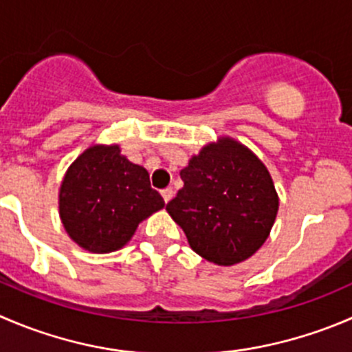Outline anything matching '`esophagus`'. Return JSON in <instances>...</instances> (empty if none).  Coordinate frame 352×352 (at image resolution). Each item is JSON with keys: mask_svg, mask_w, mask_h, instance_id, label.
I'll use <instances>...</instances> for the list:
<instances>
[{"mask_svg": "<svg viewBox=\"0 0 352 352\" xmlns=\"http://www.w3.org/2000/svg\"><path fill=\"white\" fill-rule=\"evenodd\" d=\"M173 189L172 187H168V189H163L162 190V196H163V201H165V203H168V201H172V197H173Z\"/></svg>", "mask_w": 352, "mask_h": 352, "instance_id": "obj_1", "label": "esophagus"}]
</instances>
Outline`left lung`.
Returning a JSON list of instances; mask_svg holds the SVG:
<instances>
[{
	"mask_svg": "<svg viewBox=\"0 0 352 352\" xmlns=\"http://www.w3.org/2000/svg\"><path fill=\"white\" fill-rule=\"evenodd\" d=\"M184 187L166 211L206 261L232 267L270 235L278 194L265 163L235 139L203 146L180 172Z\"/></svg>",
	"mask_w": 352,
	"mask_h": 352,
	"instance_id": "obj_1",
	"label": "left lung"
}]
</instances>
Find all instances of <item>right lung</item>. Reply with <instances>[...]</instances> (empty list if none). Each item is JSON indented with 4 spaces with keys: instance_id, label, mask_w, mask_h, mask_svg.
Returning a JSON list of instances; mask_svg holds the SVG:
<instances>
[{
    "instance_id": "obj_1",
    "label": "right lung",
    "mask_w": 352,
    "mask_h": 352,
    "mask_svg": "<svg viewBox=\"0 0 352 352\" xmlns=\"http://www.w3.org/2000/svg\"><path fill=\"white\" fill-rule=\"evenodd\" d=\"M165 206L144 166L129 162L118 144H93L68 166L58 194L68 237L89 252L124 248L139 223Z\"/></svg>"
}]
</instances>
